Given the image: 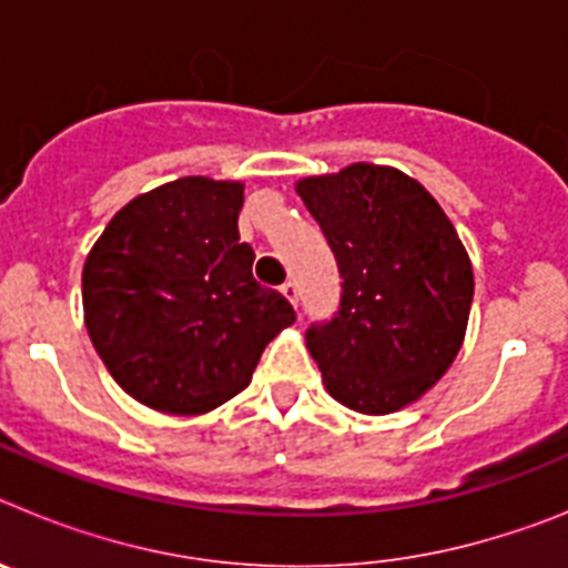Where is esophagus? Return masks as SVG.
Instances as JSON below:
<instances>
[{
	"label": "esophagus",
	"mask_w": 568,
	"mask_h": 568,
	"mask_svg": "<svg viewBox=\"0 0 568 568\" xmlns=\"http://www.w3.org/2000/svg\"><path fill=\"white\" fill-rule=\"evenodd\" d=\"M281 293H284V298H287L293 307H298V287H295V281H284V284H281Z\"/></svg>",
	"instance_id": "1"
}]
</instances>
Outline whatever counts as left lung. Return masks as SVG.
I'll return each instance as SVG.
<instances>
[{
    "instance_id": "8db88e82",
    "label": "left lung",
    "mask_w": 568,
    "mask_h": 568,
    "mask_svg": "<svg viewBox=\"0 0 568 568\" xmlns=\"http://www.w3.org/2000/svg\"><path fill=\"white\" fill-rule=\"evenodd\" d=\"M295 190L338 258L344 293L329 324L307 329L327 393L364 415L424 398L453 366L475 275L449 215L413 175L355 162Z\"/></svg>"
}]
</instances>
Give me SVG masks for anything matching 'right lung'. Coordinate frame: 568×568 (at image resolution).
<instances>
[{"mask_svg":"<svg viewBox=\"0 0 568 568\" xmlns=\"http://www.w3.org/2000/svg\"><path fill=\"white\" fill-rule=\"evenodd\" d=\"M241 204V182L184 175L130 199L84 258L90 341L115 384L155 413L227 404L295 321L290 301L253 278Z\"/></svg>","mask_w":568,"mask_h":568,"instance_id":"right-lung-1","label":"right lung"}]
</instances>
